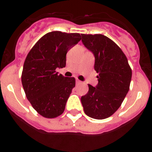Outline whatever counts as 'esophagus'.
I'll list each match as a JSON object with an SVG mask.
<instances>
[{
  "mask_svg": "<svg viewBox=\"0 0 152 152\" xmlns=\"http://www.w3.org/2000/svg\"><path fill=\"white\" fill-rule=\"evenodd\" d=\"M76 85H79V84L82 83V82H81L80 80H79V79H76Z\"/></svg>",
  "mask_w": 152,
  "mask_h": 152,
  "instance_id": "1",
  "label": "esophagus"
}]
</instances>
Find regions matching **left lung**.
Returning <instances> with one entry per match:
<instances>
[{
    "instance_id": "1",
    "label": "left lung",
    "mask_w": 152,
    "mask_h": 152,
    "mask_svg": "<svg viewBox=\"0 0 152 152\" xmlns=\"http://www.w3.org/2000/svg\"><path fill=\"white\" fill-rule=\"evenodd\" d=\"M82 43L95 56L94 69L99 83L88 85L81 102L85 114L92 118L105 119L121 107L129 90L132 70L126 56L112 39L102 34H84Z\"/></svg>"
}]
</instances>
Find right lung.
Instances as JSON below:
<instances>
[{
  "mask_svg": "<svg viewBox=\"0 0 152 152\" xmlns=\"http://www.w3.org/2000/svg\"><path fill=\"white\" fill-rule=\"evenodd\" d=\"M78 33H47L31 49L24 62L22 85L27 99L43 117L53 118L65 110L76 80L58 74L66 65L67 52L81 40Z\"/></svg>",
  "mask_w": 152,
  "mask_h": 152,
  "instance_id": "add662e5",
  "label": "right lung"
}]
</instances>
